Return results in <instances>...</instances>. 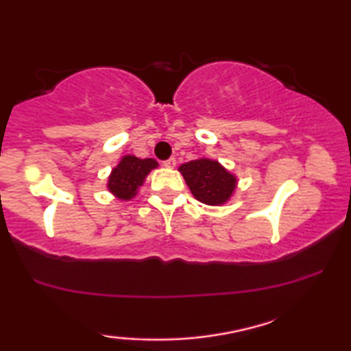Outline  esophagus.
Segmentation results:
<instances>
[{
    "label": "esophagus",
    "mask_w": 351,
    "mask_h": 351,
    "mask_svg": "<svg viewBox=\"0 0 351 351\" xmlns=\"http://www.w3.org/2000/svg\"><path fill=\"white\" fill-rule=\"evenodd\" d=\"M176 165H177L176 158H169V160H166L165 163H163V166L165 167H169V169H172V167H176Z\"/></svg>",
    "instance_id": "1"
}]
</instances>
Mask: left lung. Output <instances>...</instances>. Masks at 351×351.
I'll return each instance as SVG.
<instances>
[{
    "label": "left lung",
    "mask_w": 351,
    "mask_h": 351,
    "mask_svg": "<svg viewBox=\"0 0 351 351\" xmlns=\"http://www.w3.org/2000/svg\"><path fill=\"white\" fill-rule=\"evenodd\" d=\"M191 195L207 206H223L231 199L237 177L212 158H197L179 167Z\"/></svg>",
    "instance_id": "8db88e82"
}]
</instances>
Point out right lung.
Wrapping results in <instances>:
<instances>
[{
    "label": "right lung",
    "mask_w": 351,
    "mask_h": 351,
    "mask_svg": "<svg viewBox=\"0 0 351 351\" xmlns=\"http://www.w3.org/2000/svg\"><path fill=\"white\" fill-rule=\"evenodd\" d=\"M158 167L154 158H138L134 155L121 156L108 179V190L120 201H131L144 185L145 177Z\"/></svg>",
    "instance_id": "obj_1"
}]
</instances>
